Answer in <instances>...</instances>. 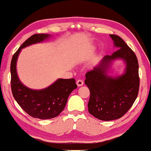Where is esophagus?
<instances>
[{"label": "esophagus", "instance_id": "esophagus-1", "mask_svg": "<svg viewBox=\"0 0 151 151\" xmlns=\"http://www.w3.org/2000/svg\"><path fill=\"white\" fill-rule=\"evenodd\" d=\"M83 84H84V83L82 80H78L77 81H76V84H77L78 86H82L83 85Z\"/></svg>", "mask_w": 151, "mask_h": 151}]
</instances>
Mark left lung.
I'll return each instance as SVG.
<instances>
[{"mask_svg":"<svg viewBox=\"0 0 151 151\" xmlns=\"http://www.w3.org/2000/svg\"><path fill=\"white\" fill-rule=\"evenodd\" d=\"M114 47L119 49L111 55H106L93 70L86 74L84 83L90 96L88 108L93 116L103 121L122 117L129 109L137 97L139 88L137 58L121 37L110 34ZM121 59L126 68L122 76L107 75L113 61Z\"/></svg>","mask_w":151,"mask_h":151,"instance_id":"obj_1","label":"left lung"}]
</instances>
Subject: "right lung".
Instances as JSON below:
<instances>
[{"label": "right lung", "mask_w": 151, "mask_h": 151, "mask_svg": "<svg viewBox=\"0 0 151 151\" xmlns=\"http://www.w3.org/2000/svg\"><path fill=\"white\" fill-rule=\"evenodd\" d=\"M50 36L47 34L32 35L14 54L10 65L11 89L14 98L27 114L40 119H51L59 116L66 106L68 96L77 88L74 78H59L49 86L42 90L29 88L19 79L16 63L22 49L43 42Z\"/></svg>", "instance_id": "add662e5"}]
</instances>
